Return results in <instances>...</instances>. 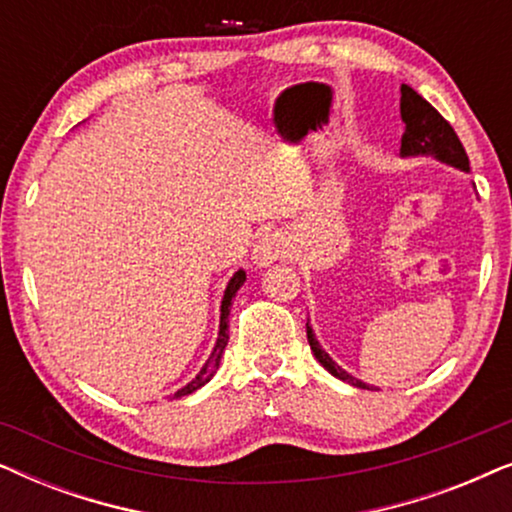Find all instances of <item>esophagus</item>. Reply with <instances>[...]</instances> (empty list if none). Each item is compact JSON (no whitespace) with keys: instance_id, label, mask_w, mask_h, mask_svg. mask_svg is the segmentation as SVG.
<instances>
[{"instance_id":"obj_1","label":"esophagus","mask_w":512,"mask_h":512,"mask_svg":"<svg viewBox=\"0 0 512 512\" xmlns=\"http://www.w3.org/2000/svg\"><path fill=\"white\" fill-rule=\"evenodd\" d=\"M286 249H289V244H286V237L282 233H265L258 237L254 249H251V263L256 268H268L275 261H282Z\"/></svg>"}]
</instances>
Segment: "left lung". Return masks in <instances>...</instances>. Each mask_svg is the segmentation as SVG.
Instances as JSON below:
<instances>
[{
    "label": "left lung",
    "instance_id": "8db88e82",
    "mask_svg": "<svg viewBox=\"0 0 512 512\" xmlns=\"http://www.w3.org/2000/svg\"><path fill=\"white\" fill-rule=\"evenodd\" d=\"M401 118L405 123V132L401 139V158L433 156L436 160H440V163L457 167L461 172L471 170L464 146H461L457 132L452 130V125L447 123L422 95L415 93L410 86H405V83L401 86ZM305 328H307V342H310L312 354L317 356V361L328 370V373L338 377L342 382L352 384V387L373 389L370 384L356 380L354 375H349L347 370H342L338 363L328 356V352L321 349L319 340L314 338L310 319H307Z\"/></svg>",
    "mask_w": 512,
    "mask_h": 512
}]
</instances>
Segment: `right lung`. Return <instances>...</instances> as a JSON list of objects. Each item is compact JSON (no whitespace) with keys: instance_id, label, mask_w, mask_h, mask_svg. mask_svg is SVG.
Listing matches in <instances>:
<instances>
[{"instance_id":"1","label":"right lung","mask_w":512,"mask_h":512,"mask_svg":"<svg viewBox=\"0 0 512 512\" xmlns=\"http://www.w3.org/2000/svg\"><path fill=\"white\" fill-rule=\"evenodd\" d=\"M244 279H247V272H244V270H237L235 275L230 277L226 291H223V300H221V321H219V338H216V345L212 349V354H209V359H207L205 366L200 368V373L195 375L193 380L186 384V387H181L177 394H174L177 398L193 394V391H198L200 387H205V384L214 377L216 368H219V363H221L223 349H226V345H228V314H230V305H233L235 293L240 291V286L244 284Z\"/></svg>"}]
</instances>
